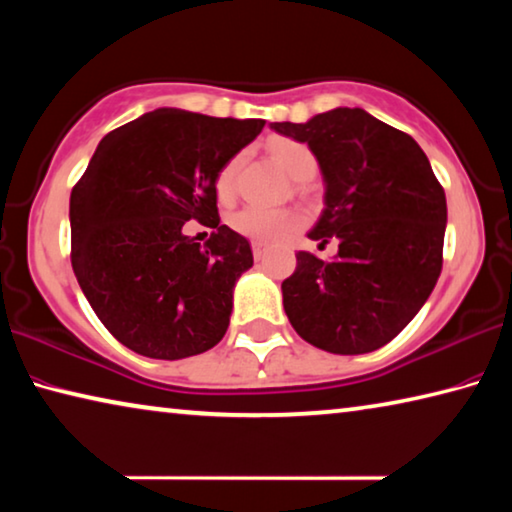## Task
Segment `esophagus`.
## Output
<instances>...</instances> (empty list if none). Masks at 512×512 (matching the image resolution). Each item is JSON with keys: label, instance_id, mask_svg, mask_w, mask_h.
<instances>
[{"label": "esophagus", "instance_id": "1", "mask_svg": "<svg viewBox=\"0 0 512 512\" xmlns=\"http://www.w3.org/2000/svg\"><path fill=\"white\" fill-rule=\"evenodd\" d=\"M266 244H264V241H253V257L255 259H262L264 255H266Z\"/></svg>", "mask_w": 512, "mask_h": 512}]
</instances>
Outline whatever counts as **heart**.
Returning a JSON list of instances; mask_svg holds the SVG:
<instances>
[{"label":"heart","mask_w":512,"mask_h":512,"mask_svg":"<svg viewBox=\"0 0 512 512\" xmlns=\"http://www.w3.org/2000/svg\"><path fill=\"white\" fill-rule=\"evenodd\" d=\"M271 155L280 167L289 173L293 180L305 176H314L316 171V155L311 153L307 144L293 140H277L271 144ZM241 169V155L228 160L216 176V194L219 198H230L235 192V183ZM298 223V216L291 210H268V207L246 205L241 210L232 212L228 225L241 237L255 241H275L287 235V232Z\"/></svg>","instance_id":"1"}]
</instances>
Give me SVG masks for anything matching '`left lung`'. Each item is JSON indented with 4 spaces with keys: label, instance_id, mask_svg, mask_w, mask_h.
Returning a JSON list of instances; mask_svg holds the SVG:
<instances>
[{
    "label": "left lung",
    "instance_id": "8db88e82",
    "mask_svg": "<svg viewBox=\"0 0 512 512\" xmlns=\"http://www.w3.org/2000/svg\"><path fill=\"white\" fill-rule=\"evenodd\" d=\"M275 133L307 144L325 180V210L309 239L339 253L323 262L300 250L282 282L284 311L307 343L366 354L393 341L436 287L447 201L427 155L361 108H334Z\"/></svg>",
    "mask_w": 512,
    "mask_h": 512
}]
</instances>
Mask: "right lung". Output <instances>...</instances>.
I'll return each instance as SVG.
<instances>
[{
    "instance_id": "obj_1",
    "label": "right lung",
    "mask_w": 512,
    "mask_h": 512,
    "mask_svg": "<svg viewBox=\"0 0 512 512\" xmlns=\"http://www.w3.org/2000/svg\"><path fill=\"white\" fill-rule=\"evenodd\" d=\"M264 124L158 108L99 142L69 198L72 268L128 350L173 361L223 339L253 250L219 223L214 183ZM192 218L215 228L203 247L182 230Z\"/></svg>"
}]
</instances>
